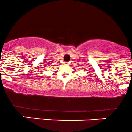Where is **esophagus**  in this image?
Segmentation results:
<instances>
[{"label": "esophagus", "mask_w": 132, "mask_h": 132, "mask_svg": "<svg viewBox=\"0 0 132 132\" xmlns=\"http://www.w3.org/2000/svg\"><path fill=\"white\" fill-rule=\"evenodd\" d=\"M64 65H69V62H65Z\"/></svg>", "instance_id": "1"}]
</instances>
